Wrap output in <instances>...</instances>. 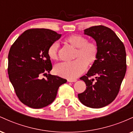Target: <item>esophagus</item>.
Instances as JSON below:
<instances>
[{"label": "esophagus", "mask_w": 133, "mask_h": 133, "mask_svg": "<svg viewBox=\"0 0 133 133\" xmlns=\"http://www.w3.org/2000/svg\"><path fill=\"white\" fill-rule=\"evenodd\" d=\"M68 81L70 82H76V81H77V79H68Z\"/></svg>", "instance_id": "1"}]
</instances>
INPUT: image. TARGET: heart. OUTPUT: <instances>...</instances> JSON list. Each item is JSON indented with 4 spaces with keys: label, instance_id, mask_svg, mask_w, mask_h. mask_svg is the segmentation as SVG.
<instances>
[{
    "label": "heart",
    "instance_id": "b5f03b06",
    "mask_svg": "<svg viewBox=\"0 0 133 133\" xmlns=\"http://www.w3.org/2000/svg\"><path fill=\"white\" fill-rule=\"evenodd\" d=\"M65 41L76 49L74 59L71 62H62L55 67V71L62 77L74 79L79 77L84 72L88 66L96 62L98 55V46L96 42L88 41V39L81 35L74 34L69 36ZM59 43H52L47 50V54L52 60L58 59Z\"/></svg>",
    "mask_w": 133,
    "mask_h": 133
}]
</instances>
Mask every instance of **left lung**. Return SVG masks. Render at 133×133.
Here are the masks:
<instances>
[{"label":"left lung","instance_id":"1","mask_svg":"<svg viewBox=\"0 0 133 133\" xmlns=\"http://www.w3.org/2000/svg\"><path fill=\"white\" fill-rule=\"evenodd\" d=\"M98 46V55L86 76L81 77L86 89L78 94L84 106L101 108L115 99L126 71V54L123 42L111 29L104 25L92 26L84 30ZM94 76L95 79H91Z\"/></svg>","mask_w":133,"mask_h":133}]
</instances>
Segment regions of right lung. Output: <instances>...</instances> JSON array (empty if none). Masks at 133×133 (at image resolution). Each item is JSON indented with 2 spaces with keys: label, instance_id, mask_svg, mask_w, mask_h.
<instances>
[{
  "label": "right lung",
  "instance_id": "obj_1",
  "mask_svg": "<svg viewBox=\"0 0 133 133\" xmlns=\"http://www.w3.org/2000/svg\"><path fill=\"white\" fill-rule=\"evenodd\" d=\"M61 36L47 29L25 30L14 42L8 55V74L19 99L30 108L39 109L54 101L65 79L48 74L52 69L49 47Z\"/></svg>",
  "mask_w": 133,
  "mask_h": 133
}]
</instances>
